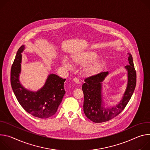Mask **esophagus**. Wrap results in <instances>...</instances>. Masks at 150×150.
I'll list each match as a JSON object with an SVG mask.
<instances>
[{
	"instance_id": "esophagus-1",
	"label": "esophagus",
	"mask_w": 150,
	"mask_h": 150,
	"mask_svg": "<svg viewBox=\"0 0 150 150\" xmlns=\"http://www.w3.org/2000/svg\"><path fill=\"white\" fill-rule=\"evenodd\" d=\"M73 80V81L76 83H77V84H79V83H80V80H79V79L75 77V78H74Z\"/></svg>"
}]
</instances>
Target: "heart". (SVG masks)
Listing matches in <instances>:
<instances>
[{
	"label": "heart",
	"instance_id": "obj_1",
	"mask_svg": "<svg viewBox=\"0 0 150 150\" xmlns=\"http://www.w3.org/2000/svg\"><path fill=\"white\" fill-rule=\"evenodd\" d=\"M98 56L96 52L92 51H82L76 53L71 56V60L73 64L79 66H83L90 64L98 58ZM63 65L67 68H71V65L66 59L62 60ZM101 64L99 62H94L92 64L86 66L83 69V73L88 76L96 74L100 70Z\"/></svg>",
	"mask_w": 150,
	"mask_h": 150
}]
</instances>
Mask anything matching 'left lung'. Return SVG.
<instances>
[{
    "mask_svg": "<svg viewBox=\"0 0 150 150\" xmlns=\"http://www.w3.org/2000/svg\"><path fill=\"white\" fill-rule=\"evenodd\" d=\"M128 55L129 64L125 67L128 76L127 88L120 103L115 107L105 108L103 107L102 82L108 74V71L99 73L85 79V83L82 85L84 94L83 111L93 122L103 123L114 118L124 110L130 99L136 86L137 73L132 57L130 54Z\"/></svg>",
    "mask_w": 150,
    "mask_h": 150,
    "instance_id": "obj_1",
    "label": "left lung"
}]
</instances>
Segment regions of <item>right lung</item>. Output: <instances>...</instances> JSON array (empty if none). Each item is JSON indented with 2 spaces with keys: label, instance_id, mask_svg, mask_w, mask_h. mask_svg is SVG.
Returning <instances> with one entry per match:
<instances>
[{
  "label": "right lung",
  "instance_id": "obj_1",
  "mask_svg": "<svg viewBox=\"0 0 150 150\" xmlns=\"http://www.w3.org/2000/svg\"><path fill=\"white\" fill-rule=\"evenodd\" d=\"M24 49L21 46L18 50L11 67V83L13 92L21 107L29 114L40 119L51 117L57 111L65 93L64 84L65 79L50 74L43 87L33 92L24 88L19 81L21 72V53Z\"/></svg>",
  "mask_w": 150,
  "mask_h": 150
}]
</instances>
